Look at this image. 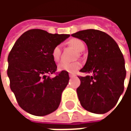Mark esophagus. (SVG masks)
Masks as SVG:
<instances>
[{"label":"esophagus","mask_w":131,"mask_h":131,"mask_svg":"<svg viewBox=\"0 0 131 131\" xmlns=\"http://www.w3.org/2000/svg\"><path fill=\"white\" fill-rule=\"evenodd\" d=\"M69 77H74L76 76V74H73V73H69Z\"/></svg>","instance_id":"1"}]
</instances>
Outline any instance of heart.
Masks as SVG:
<instances>
[{
    "mask_svg": "<svg viewBox=\"0 0 131 131\" xmlns=\"http://www.w3.org/2000/svg\"><path fill=\"white\" fill-rule=\"evenodd\" d=\"M69 46H71L77 52L83 51L85 48V45L82 40L78 38H72L69 41ZM51 55L52 59L54 62H58L60 59L61 56V47L60 45L54 46L52 50ZM81 67V64L79 62H75L72 63H66L62 62L58 65V69L60 71H64L70 73L76 72L77 70H79Z\"/></svg>",
    "mask_w": 131,
    "mask_h": 131,
    "instance_id": "heart-1",
    "label": "heart"
}]
</instances>
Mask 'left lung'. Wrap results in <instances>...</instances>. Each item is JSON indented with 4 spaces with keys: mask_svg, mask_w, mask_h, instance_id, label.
<instances>
[{
    "mask_svg": "<svg viewBox=\"0 0 131 131\" xmlns=\"http://www.w3.org/2000/svg\"><path fill=\"white\" fill-rule=\"evenodd\" d=\"M88 46L86 63L78 77L77 89L80 103L85 110L104 114L115 106L124 90L126 71L124 56L116 41L106 33L95 29L80 31L71 34Z\"/></svg>",
    "mask_w": 131,
    "mask_h": 131,
    "instance_id": "left-lung-1",
    "label": "left lung"
}]
</instances>
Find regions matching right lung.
Listing matches in <instances>:
<instances>
[{
  "label": "right lung",
  "mask_w": 131,
  "mask_h": 131,
  "mask_svg": "<svg viewBox=\"0 0 131 131\" xmlns=\"http://www.w3.org/2000/svg\"><path fill=\"white\" fill-rule=\"evenodd\" d=\"M69 36L31 29L19 38L10 50L7 57L10 88L19 107L27 112L41 116L59 107L69 77L67 71L56 72L51 52ZM52 73L56 76L50 78Z\"/></svg>",
  "instance_id": "right-lung-1"
}]
</instances>
